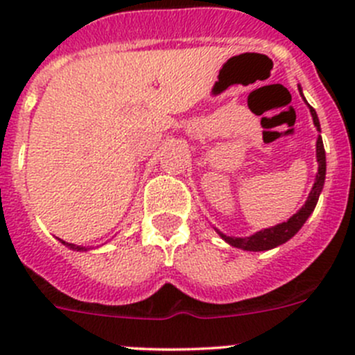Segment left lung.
<instances>
[{"label":"left lung","instance_id":"8db88e82","mask_svg":"<svg viewBox=\"0 0 355 355\" xmlns=\"http://www.w3.org/2000/svg\"><path fill=\"white\" fill-rule=\"evenodd\" d=\"M300 94H302V91H300ZM309 110H311V114H313L314 127H316L318 130H321L316 111H314L313 106H309ZM316 157H318V175H316V182H314L313 185V191H311L306 204H304V206L300 207V209L297 211L290 220L277 225V227L264 228V230L256 232V234L250 235V237H227V235H223L221 232L216 230L218 234H220V237L223 239L225 242H228L230 245L239 247V249L242 250H254V252H257V250L273 249V247H278L290 241V239H292L293 235L302 228V225L306 223L307 218L311 216V213H313L314 207H316L318 199H320L321 191H323L324 175H327V155H324V146H323V139H321V135L318 137V142H316Z\"/></svg>","mask_w":355,"mask_h":355}]
</instances>
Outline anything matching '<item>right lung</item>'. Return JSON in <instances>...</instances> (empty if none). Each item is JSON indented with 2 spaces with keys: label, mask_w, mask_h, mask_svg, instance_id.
<instances>
[{
  "label": "right lung",
  "mask_w": 355,
  "mask_h": 355,
  "mask_svg": "<svg viewBox=\"0 0 355 355\" xmlns=\"http://www.w3.org/2000/svg\"><path fill=\"white\" fill-rule=\"evenodd\" d=\"M58 241H62V239H58ZM62 244L67 245V247H70V249H73V250H85V247H78V245H75V244H68V242H65V241H62Z\"/></svg>",
  "instance_id": "1"
}]
</instances>
